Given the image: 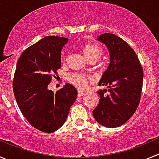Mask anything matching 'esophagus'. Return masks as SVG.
I'll list each match as a JSON object with an SVG mask.
<instances>
[{"label":"esophagus","mask_w":159,"mask_h":159,"mask_svg":"<svg viewBox=\"0 0 159 159\" xmlns=\"http://www.w3.org/2000/svg\"><path fill=\"white\" fill-rule=\"evenodd\" d=\"M85 94V92L82 91V90H78V96L81 97Z\"/></svg>","instance_id":"esophagus-1"}]
</instances>
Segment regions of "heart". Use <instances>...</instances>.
I'll return each instance as SVG.
<instances>
[{"label":"heart","instance_id":"obj_1","mask_svg":"<svg viewBox=\"0 0 159 159\" xmlns=\"http://www.w3.org/2000/svg\"><path fill=\"white\" fill-rule=\"evenodd\" d=\"M81 52L88 60H98L102 53V48L99 44L92 42L84 43L81 47ZM69 81L75 86L80 88H84L87 86L91 78L80 73H74L69 75Z\"/></svg>","mask_w":159,"mask_h":159}]
</instances>
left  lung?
I'll return each instance as SVG.
<instances>
[{"instance_id": "left-lung-1", "label": "left lung", "mask_w": 159, "mask_h": 159, "mask_svg": "<svg viewBox=\"0 0 159 159\" xmlns=\"http://www.w3.org/2000/svg\"><path fill=\"white\" fill-rule=\"evenodd\" d=\"M97 40L107 47L110 64L99 83L107 89L98 92L99 102L92 113L99 124L114 128L126 123L139 104L143 70L135 52L122 38L103 33Z\"/></svg>"}]
</instances>
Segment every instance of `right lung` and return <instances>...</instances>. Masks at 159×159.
Listing matches in <instances>:
<instances>
[{
    "instance_id": "1",
    "label": "right lung",
    "mask_w": 159,
    "mask_h": 159,
    "mask_svg": "<svg viewBox=\"0 0 159 159\" xmlns=\"http://www.w3.org/2000/svg\"><path fill=\"white\" fill-rule=\"evenodd\" d=\"M67 42L60 36L42 38L24 51L14 74L12 88L20 110L32 127L45 133L62 127L77 97L70 84L57 92L48 88L52 74L61 67V50Z\"/></svg>"
}]
</instances>
